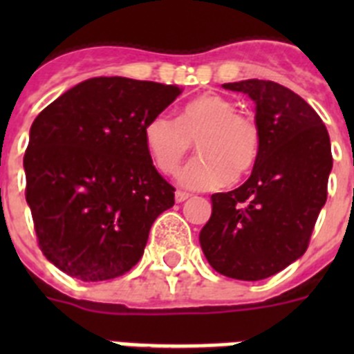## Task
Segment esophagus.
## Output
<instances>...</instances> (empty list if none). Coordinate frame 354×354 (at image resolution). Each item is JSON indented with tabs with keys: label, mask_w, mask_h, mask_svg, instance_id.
<instances>
[{
	"label": "esophagus",
	"mask_w": 354,
	"mask_h": 354,
	"mask_svg": "<svg viewBox=\"0 0 354 354\" xmlns=\"http://www.w3.org/2000/svg\"><path fill=\"white\" fill-rule=\"evenodd\" d=\"M187 198H189V193L175 192V200H177V202H184V200H187Z\"/></svg>",
	"instance_id": "1"
}]
</instances>
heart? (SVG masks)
Listing matches in <instances>:
<instances>
[{
    "mask_svg": "<svg viewBox=\"0 0 354 354\" xmlns=\"http://www.w3.org/2000/svg\"><path fill=\"white\" fill-rule=\"evenodd\" d=\"M193 140L200 156L179 171V183L198 192L245 177L261 149L255 120L236 111V104L218 93H204L189 101L177 118L168 113L154 115L143 129L147 152L165 174L179 168Z\"/></svg>",
    "mask_w": 354,
    "mask_h": 354,
    "instance_id": "heart-1",
    "label": "heart"
}]
</instances>
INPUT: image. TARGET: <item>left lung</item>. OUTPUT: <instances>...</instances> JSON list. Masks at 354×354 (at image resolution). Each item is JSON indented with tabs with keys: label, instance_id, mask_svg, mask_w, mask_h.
<instances>
[{
	"label": "left lung",
	"instance_id": "8db88e82",
	"mask_svg": "<svg viewBox=\"0 0 354 354\" xmlns=\"http://www.w3.org/2000/svg\"><path fill=\"white\" fill-rule=\"evenodd\" d=\"M223 88L255 102L261 149L243 186L211 196L200 246L218 273L255 282L305 253L326 204L330 136L314 108L274 81L246 80Z\"/></svg>",
	"mask_w": 354,
	"mask_h": 354
}]
</instances>
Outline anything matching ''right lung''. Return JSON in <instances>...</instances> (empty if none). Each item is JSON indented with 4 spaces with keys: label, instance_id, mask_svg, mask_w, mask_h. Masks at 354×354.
I'll use <instances>...</instances> for the list:
<instances>
[{
    "label": "right lung",
    "instance_id": "1",
    "mask_svg": "<svg viewBox=\"0 0 354 354\" xmlns=\"http://www.w3.org/2000/svg\"><path fill=\"white\" fill-rule=\"evenodd\" d=\"M180 90L129 77H92L40 111L24 154L26 202L49 262L83 282L127 273L174 187L152 165L145 124Z\"/></svg>",
    "mask_w": 354,
    "mask_h": 354
}]
</instances>
